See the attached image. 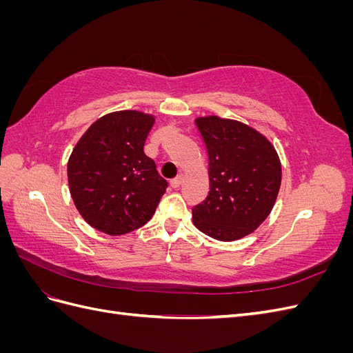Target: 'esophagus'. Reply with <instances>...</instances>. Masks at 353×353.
I'll return each mask as SVG.
<instances>
[{"label":"esophagus","instance_id":"1","mask_svg":"<svg viewBox=\"0 0 353 353\" xmlns=\"http://www.w3.org/2000/svg\"><path fill=\"white\" fill-rule=\"evenodd\" d=\"M181 184H183V176H181V175H178L176 178L170 181V187H172V188H178Z\"/></svg>","mask_w":353,"mask_h":353}]
</instances>
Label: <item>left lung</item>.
I'll return each instance as SVG.
<instances>
[{
    "label": "left lung",
    "instance_id": "1",
    "mask_svg": "<svg viewBox=\"0 0 353 353\" xmlns=\"http://www.w3.org/2000/svg\"><path fill=\"white\" fill-rule=\"evenodd\" d=\"M196 126L209 159V193L193 206L194 225L221 241L253 232L270 215L281 185V163L272 144L253 128L218 116Z\"/></svg>",
    "mask_w": 353,
    "mask_h": 353
}]
</instances>
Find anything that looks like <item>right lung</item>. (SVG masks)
<instances>
[{
	"label": "right lung",
	"instance_id": "add662e5",
	"mask_svg": "<svg viewBox=\"0 0 353 353\" xmlns=\"http://www.w3.org/2000/svg\"><path fill=\"white\" fill-rule=\"evenodd\" d=\"M154 117L135 110L109 113L94 122L68 163L74 206L95 230L131 232L152 219L168 183L144 143Z\"/></svg>",
	"mask_w": 353,
	"mask_h": 353
}]
</instances>
